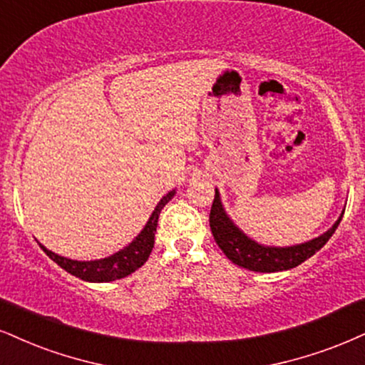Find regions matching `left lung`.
I'll use <instances>...</instances> for the list:
<instances>
[{
  "mask_svg": "<svg viewBox=\"0 0 365 365\" xmlns=\"http://www.w3.org/2000/svg\"><path fill=\"white\" fill-rule=\"evenodd\" d=\"M341 217H344V213H341ZM341 217L327 233L307 242V244L292 247H264L250 240L230 222V218L225 215L222 203H220V192L215 190V200L210 211V227L215 242L233 264L254 272H279L296 267V265L317 254L334 235Z\"/></svg>",
  "mask_w": 365,
  "mask_h": 365,
  "instance_id": "1",
  "label": "left lung"
}]
</instances>
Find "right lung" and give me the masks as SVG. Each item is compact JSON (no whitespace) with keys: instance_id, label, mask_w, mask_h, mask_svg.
I'll return each mask as SVG.
<instances>
[{"instance_id":"right-lung-1","label":"right lung","mask_w":365,"mask_h":365,"mask_svg":"<svg viewBox=\"0 0 365 365\" xmlns=\"http://www.w3.org/2000/svg\"><path fill=\"white\" fill-rule=\"evenodd\" d=\"M174 191H170L169 195H165L159 201V205L155 206L154 213H152L150 220H148L145 228L140 232L135 240L128 247H125L123 250L116 252L111 257L101 259V260H91V262H78V260H71L61 255L53 254V252L47 250L43 245L42 250L51 257L57 265H61L64 271H67L73 276L83 279V281L89 282H110L115 279H121L128 274L137 271L138 267H142L147 262L148 255H150L152 249H154V238L157 230V222H159V215L162 208L173 200Z\"/></svg>"}]
</instances>
